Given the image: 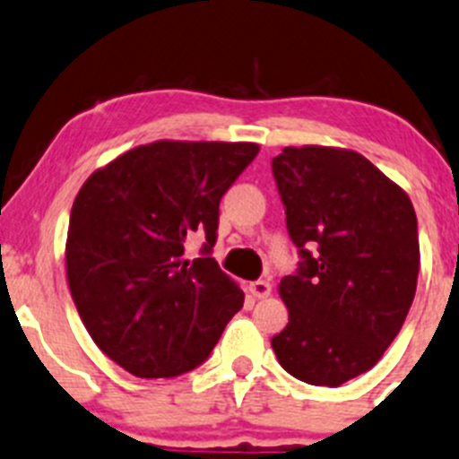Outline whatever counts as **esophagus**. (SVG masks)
I'll return each instance as SVG.
<instances>
[{
	"instance_id": "obj_1",
	"label": "esophagus",
	"mask_w": 459,
	"mask_h": 459,
	"mask_svg": "<svg viewBox=\"0 0 459 459\" xmlns=\"http://www.w3.org/2000/svg\"><path fill=\"white\" fill-rule=\"evenodd\" d=\"M248 290L253 292L255 299H266L270 290H273V286H270V281H266V279H259V281L250 283Z\"/></svg>"
}]
</instances>
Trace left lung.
I'll use <instances>...</instances> for the list:
<instances>
[{
  "label": "left lung",
  "mask_w": 459,
  "mask_h": 459,
  "mask_svg": "<svg viewBox=\"0 0 459 459\" xmlns=\"http://www.w3.org/2000/svg\"><path fill=\"white\" fill-rule=\"evenodd\" d=\"M273 176L301 255L279 283L288 325L273 350L294 378L339 387L378 363L407 318L420 270L416 211L351 149L286 147Z\"/></svg>",
  "instance_id": "left-lung-1"
}]
</instances>
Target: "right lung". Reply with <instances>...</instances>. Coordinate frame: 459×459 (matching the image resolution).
<instances>
[{
    "instance_id": "1",
    "label": "right lung",
    "mask_w": 459,
    "mask_h": 459,
    "mask_svg": "<svg viewBox=\"0 0 459 459\" xmlns=\"http://www.w3.org/2000/svg\"><path fill=\"white\" fill-rule=\"evenodd\" d=\"M255 143L156 141L96 169L72 204L65 273L94 343L138 378L204 363L244 292L209 257L220 200L257 156ZM205 253L184 257L191 232Z\"/></svg>"
}]
</instances>
